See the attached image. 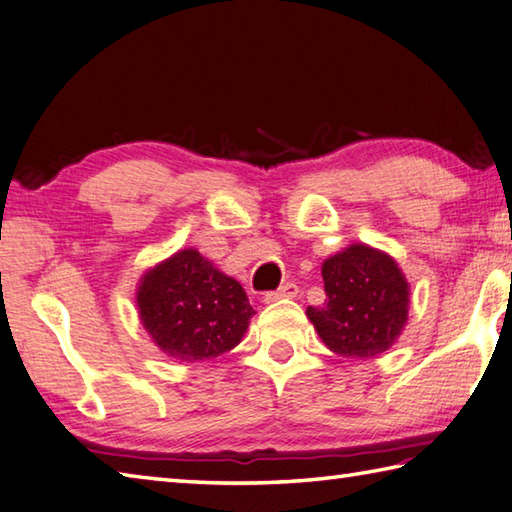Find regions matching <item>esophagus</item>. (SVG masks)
<instances>
[{
    "mask_svg": "<svg viewBox=\"0 0 512 512\" xmlns=\"http://www.w3.org/2000/svg\"><path fill=\"white\" fill-rule=\"evenodd\" d=\"M299 288L297 284L293 282H286L284 286H279L277 290H270V293L264 295V302L266 304H273V302H279V299H290V297H297Z\"/></svg>",
    "mask_w": 512,
    "mask_h": 512,
    "instance_id": "esophagus-1",
    "label": "esophagus"
}]
</instances>
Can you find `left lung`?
Segmentation results:
<instances>
[{"mask_svg": "<svg viewBox=\"0 0 512 512\" xmlns=\"http://www.w3.org/2000/svg\"><path fill=\"white\" fill-rule=\"evenodd\" d=\"M326 302L306 308L322 342L339 357L370 359L397 342L408 319L410 288L390 255L353 244L322 266Z\"/></svg>", "mask_w": 512, "mask_h": 512, "instance_id": "8db88e82", "label": "left lung"}]
</instances>
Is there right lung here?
<instances>
[{"mask_svg":"<svg viewBox=\"0 0 512 512\" xmlns=\"http://www.w3.org/2000/svg\"><path fill=\"white\" fill-rule=\"evenodd\" d=\"M137 308L150 339L179 362H204L235 348L255 315L242 284L195 248L146 270Z\"/></svg>","mask_w":512,"mask_h":512,"instance_id":"right-lung-1","label":"right lung"}]
</instances>
